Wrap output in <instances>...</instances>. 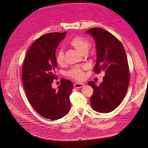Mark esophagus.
I'll return each mask as SVG.
<instances>
[{"label":"esophagus","instance_id":"34e87169","mask_svg":"<svg viewBox=\"0 0 148 148\" xmlns=\"http://www.w3.org/2000/svg\"><path fill=\"white\" fill-rule=\"evenodd\" d=\"M84 86V84L83 83H76L74 84V87L75 88H80L83 87Z\"/></svg>","mask_w":148,"mask_h":148}]
</instances>
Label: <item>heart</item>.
Wrapping results in <instances>:
<instances>
[{"instance_id": "b5f03b06", "label": "heart", "mask_w": 148, "mask_h": 148, "mask_svg": "<svg viewBox=\"0 0 148 148\" xmlns=\"http://www.w3.org/2000/svg\"><path fill=\"white\" fill-rule=\"evenodd\" d=\"M69 45L74 47L81 55L86 53L90 46L89 42L82 37H75L73 38L69 42ZM56 60L60 65L64 63V53L62 50H59L56 52ZM68 75L75 79L80 80L83 77L82 68L80 67L74 68L69 71Z\"/></svg>"}]
</instances>
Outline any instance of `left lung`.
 Here are the masks:
<instances>
[{"mask_svg":"<svg viewBox=\"0 0 148 148\" xmlns=\"http://www.w3.org/2000/svg\"><path fill=\"white\" fill-rule=\"evenodd\" d=\"M85 33L93 38L96 44L95 72L105 71L100 85L93 81L88 83L93 89L90 105L96 112L109 113L121 104L127 90L130 76L126 54L122 44L110 32L91 28Z\"/></svg>","mask_w":148,"mask_h":148,"instance_id":"left-lung-1","label":"left lung"}]
</instances>
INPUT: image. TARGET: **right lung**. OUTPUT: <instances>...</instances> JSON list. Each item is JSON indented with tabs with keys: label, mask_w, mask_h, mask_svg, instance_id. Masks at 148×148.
Here are the masks:
<instances>
[{
	"label": "right lung",
	"mask_w": 148,
	"mask_h": 148,
	"mask_svg": "<svg viewBox=\"0 0 148 148\" xmlns=\"http://www.w3.org/2000/svg\"><path fill=\"white\" fill-rule=\"evenodd\" d=\"M66 34L50 33L36 39L29 49L22 67L23 85L29 103L40 116L53 121L66 115L71 109L72 82L62 79L58 89L52 86L58 66L56 51Z\"/></svg>",
	"instance_id": "add662e5"
}]
</instances>
